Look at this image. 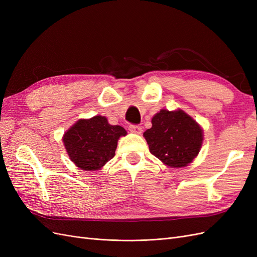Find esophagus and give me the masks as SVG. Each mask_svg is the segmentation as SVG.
<instances>
[{"label":"esophagus","mask_w":257,"mask_h":257,"mask_svg":"<svg viewBox=\"0 0 257 257\" xmlns=\"http://www.w3.org/2000/svg\"><path fill=\"white\" fill-rule=\"evenodd\" d=\"M128 130L132 132V133L134 134H142L143 133V127L142 126H138V125H130Z\"/></svg>","instance_id":"obj_1"}]
</instances>
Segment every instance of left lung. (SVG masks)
<instances>
[{
	"mask_svg": "<svg viewBox=\"0 0 257 257\" xmlns=\"http://www.w3.org/2000/svg\"><path fill=\"white\" fill-rule=\"evenodd\" d=\"M151 123L144 137L154 157L170 168L191 164L203 146V127L182 109H161Z\"/></svg>",
	"mask_w": 257,
	"mask_h": 257,
	"instance_id": "left-lung-1",
	"label": "left lung"
}]
</instances>
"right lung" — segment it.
<instances>
[{
  "label": "right lung",
  "instance_id": "right-lung-1",
  "mask_svg": "<svg viewBox=\"0 0 257 257\" xmlns=\"http://www.w3.org/2000/svg\"><path fill=\"white\" fill-rule=\"evenodd\" d=\"M127 132L120 125H111L104 115L79 119L62 137L68 158L87 172L102 169L113 157L119 138Z\"/></svg>",
  "mask_w": 257,
  "mask_h": 257
}]
</instances>
